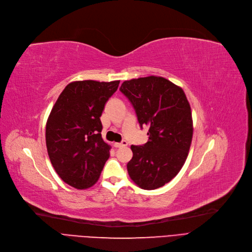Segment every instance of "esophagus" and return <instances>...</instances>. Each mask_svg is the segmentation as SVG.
Instances as JSON below:
<instances>
[{
	"instance_id": "34e87169",
	"label": "esophagus",
	"mask_w": 252,
	"mask_h": 252,
	"mask_svg": "<svg viewBox=\"0 0 252 252\" xmlns=\"http://www.w3.org/2000/svg\"><path fill=\"white\" fill-rule=\"evenodd\" d=\"M128 145V142L126 140H122L121 142H115L114 147L115 148H122V147H126Z\"/></svg>"
}]
</instances>
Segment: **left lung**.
Segmentation results:
<instances>
[{
    "mask_svg": "<svg viewBox=\"0 0 252 252\" xmlns=\"http://www.w3.org/2000/svg\"><path fill=\"white\" fill-rule=\"evenodd\" d=\"M120 91L134 107L140 127H149L148 142L131 146L129 176L143 189L161 188L182 169L193 138L186 94L172 82L156 76L125 81Z\"/></svg>",
    "mask_w": 252,
    "mask_h": 252,
    "instance_id": "8db88e82",
    "label": "left lung"
}]
</instances>
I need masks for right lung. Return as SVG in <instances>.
Wrapping results in <instances>:
<instances>
[{"mask_svg": "<svg viewBox=\"0 0 252 252\" xmlns=\"http://www.w3.org/2000/svg\"><path fill=\"white\" fill-rule=\"evenodd\" d=\"M120 81L69 83L59 95L46 124V146L53 168L78 189L98 181L111 147L101 137L100 116Z\"/></svg>", "mask_w": 252, "mask_h": 252, "instance_id": "add662e5", "label": "right lung"}]
</instances>
